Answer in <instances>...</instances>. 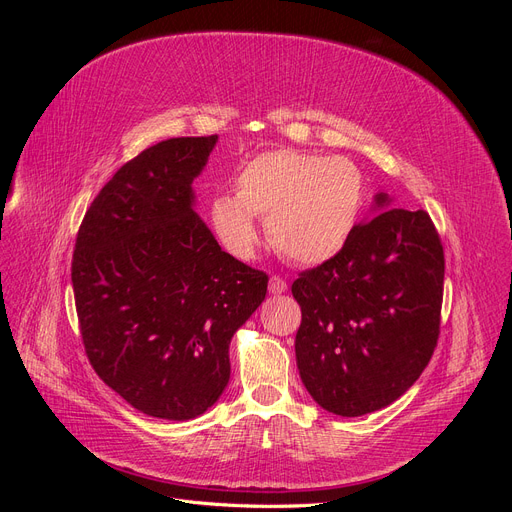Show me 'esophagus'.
I'll use <instances>...</instances> for the list:
<instances>
[{
    "mask_svg": "<svg viewBox=\"0 0 512 512\" xmlns=\"http://www.w3.org/2000/svg\"><path fill=\"white\" fill-rule=\"evenodd\" d=\"M286 288H288V284L280 275H273L269 280V292H273V294H282V292H286Z\"/></svg>",
    "mask_w": 512,
    "mask_h": 512,
    "instance_id": "obj_1",
    "label": "esophagus"
}]
</instances>
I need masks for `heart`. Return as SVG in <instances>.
I'll return each mask as SVG.
<instances>
[{
    "mask_svg": "<svg viewBox=\"0 0 512 512\" xmlns=\"http://www.w3.org/2000/svg\"><path fill=\"white\" fill-rule=\"evenodd\" d=\"M365 194V175L352 160L277 149L241 168L235 196L213 198L211 220L224 245L237 256L254 252V218H260L267 220L269 241L284 258L299 265H320L352 239Z\"/></svg>",
    "mask_w": 512,
    "mask_h": 512,
    "instance_id": "1",
    "label": "heart"
}]
</instances>
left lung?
<instances>
[{"instance_id": "left-lung-1", "label": "left lung", "mask_w": 512, "mask_h": 512, "mask_svg": "<svg viewBox=\"0 0 512 512\" xmlns=\"http://www.w3.org/2000/svg\"><path fill=\"white\" fill-rule=\"evenodd\" d=\"M442 294V241L423 209L378 213L337 256L301 271L294 352L316 404L361 416L404 395L438 346Z\"/></svg>"}]
</instances>
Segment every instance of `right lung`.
Segmentation results:
<instances>
[{
    "instance_id": "obj_1",
    "label": "right lung",
    "mask_w": 512,
    "mask_h": 512,
    "mask_svg": "<svg viewBox=\"0 0 512 512\" xmlns=\"http://www.w3.org/2000/svg\"><path fill=\"white\" fill-rule=\"evenodd\" d=\"M218 136L168 138L123 164L89 205L72 254L85 354L147 416L188 421L230 378L228 346L269 275L222 252L192 211Z\"/></svg>"
}]
</instances>
